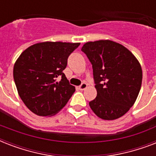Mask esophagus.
Instances as JSON below:
<instances>
[{"label": "esophagus", "mask_w": 156, "mask_h": 156, "mask_svg": "<svg viewBox=\"0 0 156 156\" xmlns=\"http://www.w3.org/2000/svg\"><path fill=\"white\" fill-rule=\"evenodd\" d=\"M87 87V84L86 83H82L80 86H79V89H80L81 90H85L86 88Z\"/></svg>", "instance_id": "esophagus-1"}]
</instances>
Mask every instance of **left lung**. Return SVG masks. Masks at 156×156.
I'll use <instances>...</instances> for the list:
<instances>
[{"label":"left lung","mask_w":156,"mask_h":156,"mask_svg":"<svg viewBox=\"0 0 156 156\" xmlns=\"http://www.w3.org/2000/svg\"><path fill=\"white\" fill-rule=\"evenodd\" d=\"M82 51L92 65L97 96L89 102L100 118L115 120L129 110L140 91L143 71L133 54L112 40L87 42Z\"/></svg>","instance_id":"obj_1"}]
</instances>
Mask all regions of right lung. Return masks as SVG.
I'll list each match as a JSON object with an SVG mask.
<instances>
[{
    "label": "right lung",
    "mask_w": 156,
    "mask_h": 156,
    "mask_svg": "<svg viewBox=\"0 0 156 156\" xmlns=\"http://www.w3.org/2000/svg\"><path fill=\"white\" fill-rule=\"evenodd\" d=\"M80 43L43 42L27 48L13 66V79L25 105L38 116H52L66 106L75 87L63 70ZM59 77H61L60 81Z\"/></svg>",
    "instance_id": "right-lung-1"
}]
</instances>
